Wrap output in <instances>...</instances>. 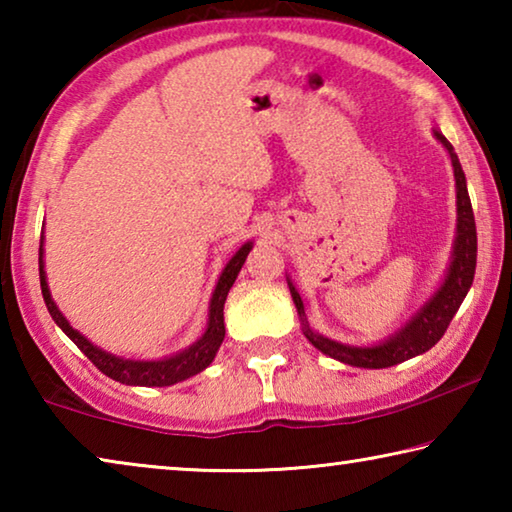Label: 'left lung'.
<instances>
[{
	"label": "left lung",
	"mask_w": 512,
	"mask_h": 512,
	"mask_svg": "<svg viewBox=\"0 0 512 512\" xmlns=\"http://www.w3.org/2000/svg\"><path fill=\"white\" fill-rule=\"evenodd\" d=\"M436 137L443 142L449 155H452V164H454L456 205H458V237L454 244V259L447 271L443 287L436 291V296H433L427 305L418 311V316H415L400 334H395L391 341L375 345V348H352V345H343V343L329 341L325 336H318L316 332H311L309 329L300 293L289 282L291 298L296 302L302 325H305V336L314 343V348H318L323 354H329L332 359H339L357 368H391L395 363L418 357V354L427 352L440 339H443L449 323H452L458 307H461L463 298L472 287L474 268H476V223H474L470 194H467V185H465V173L461 169V162L456 158L454 146L447 142V137L440 135L438 131H436Z\"/></svg>",
	"instance_id": "8db88e82"
}]
</instances>
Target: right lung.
I'll list each match as a JSON object with an SVG mask.
<instances>
[{
	"label": "right lung",
	"mask_w": 512,
	"mask_h": 512,
	"mask_svg": "<svg viewBox=\"0 0 512 512\" xmlns=\"http://www.w3.org/2000/svg\"><path fill=\"white\" fill-rule=\"evenodd\" d=\"M250 248H253L250 244L241 246L237 250V255L228 262V266L223 268L219 284H216V289L212 293L210 323H207L205 334L192 345V348H187L185 352L176 354V357H169L162 361L119 359L115 354L99 350L97 345H92L85 336H81L76 329L69 327L65 316L60 314L58 307L54 305V300H51V293L47 287L45 266H42V237H40V289L51 318L56 320V325L63 329L69 339L76 343V348H79L85 357H88L94 366L103 372V375H108L110 379L121 381V384H128V386H171V384H178V381L198 375V372L210 366L212 359L216 357V350L221 348L223 336H225V325H223L225 298H228V291L232 284H235L241 266H244L246 257L250 253Z\"/></svg>",
	"instance_id": "obj_1"
}]
</instances>
